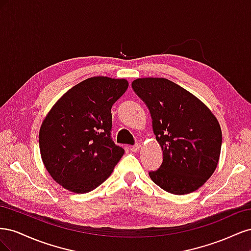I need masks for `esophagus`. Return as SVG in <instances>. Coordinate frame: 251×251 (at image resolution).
<instances>
[{
	"mask_svg": "<svg viewBox=\"0 0 251 251\" xmlns=\"http://www.w3.org/2000/svg\"><path fill=\"white\" fill-rule=\"evenodd\" d=\"M139 149H140V144H139V143L135 144V146H133V147H131V148H130V150H131L132 151H139Z\"/></svg>",
	"mask_w": 251,
	"mask_h": 251,
	"instance_id": "34e87169",
	"label": "esophagus"
}]
</instances>
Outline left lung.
Instances as JSON below:
<instances>
[{"instance_id":"obj_1","label":"left lung","mask_w":251,"mask_h":251,"mask_svg":"<svg viewBox=\"0 0 251 251\" xmlns=\"http://www.w3.org/2000/svg\"><path fill=\"white\" fill-rule=\"evenodd\" d=\"M132 87L148 105L163 153L160 169L150 172L151 179L174 195L199 189L216 171L221 154L222 131L215 114L166 78H137Z\"/></svg>"}]
</instances>
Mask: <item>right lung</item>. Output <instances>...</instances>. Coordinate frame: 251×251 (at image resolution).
Returning <instances> with one entry per match:
<instances>
[{
	"label": "right lung",
	"instance_id": "add662e5",
	"mask_svg": "<svg viewBox=\"0 0 251 251\" xmlns=\"http://www.w3.org/2000/svg\"><path fill=\"white\" fill-rule=\"evenodd\" d=\"M128 87L125 78L94 76L53 104L39 134L43 163L67 191L86 194L107 180L125 154L111 138L112 105Z\"/></svg>",
	"mask_w": 251,
	"mask_h": 251
}]
</instances>
